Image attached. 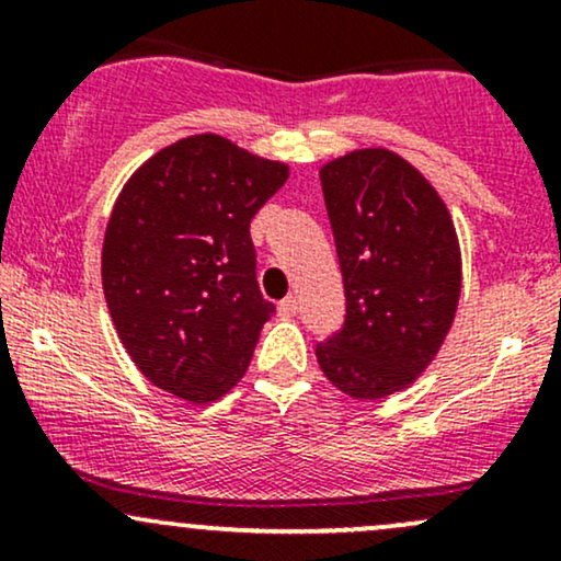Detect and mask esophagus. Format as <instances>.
<instances>
[{
  "mask_svg": "<svg viewBox=\"0 0 561 561\" xmlns=\"http://www.w3.org/2000/svg\"><path fill=\"white\" fill-rule=\"evenodd\" d=\"M298 300L293 298V295H289V298H285L279 302V317H295V313H298Z\"/></svg>",
  "mask_w": 561,
  "mask_h": 561,
  "instance_id": "1",
  "label": "esophagus"
}]
</instances>
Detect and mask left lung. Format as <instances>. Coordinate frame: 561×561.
<instances>
[{"instance_id": "obj_1", "label": "left lung", "mask_w": 561, "mask_h": 561, "mask_svg": "<svg viewBox=\"0 0 561 561\" xmlns=\"http://www.w3.org/2000/svg\"><path fill=\"white\" fill-rule=\"evenodd\" d=\"M319 176L345 321L317 358L334 388L377 401L414 382L440 351L461 295L459 240L435 186L396 152H347Z\"/></svg>"}]
</instances>
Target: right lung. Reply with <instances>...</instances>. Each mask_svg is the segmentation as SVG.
Masks as SVG:
<instances>
[{
	"instance_id": "obj_1",
	"label": "right lung",
	"mask_w": 561,
	"mask_h": 561,
	"mask_svg": "<svg viewBox=\"0 0 561 561\" xmlns=\"http://www.w3.org/2000/svg\"><path fill=\"white\" fill-rule=\"evenodd\" d=\"M285 182V163L197 134L152 156L115 199L102 287L126 353L160 390L210 403L248 371L274 317L250 221Z\"/></svg>"
}]
</instances>
